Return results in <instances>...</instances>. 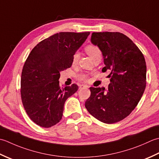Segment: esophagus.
<instances>
[{
	"label": "esophagus",
	"instance_id": "esophagus-1",
	"mask_svg": "<svg viewBox=\"0 0 159 159\" xmlns=\"http://www.w3.org/2000/svg\"><path fill=\"white\" fill-rule=\"evenodd\" d=\"M88 88V86L86 85H84V84H81L79 86V89H87Z\"/></svg>",
	"mask_w": 159,
	"mask_h": 159
}]
</instances>
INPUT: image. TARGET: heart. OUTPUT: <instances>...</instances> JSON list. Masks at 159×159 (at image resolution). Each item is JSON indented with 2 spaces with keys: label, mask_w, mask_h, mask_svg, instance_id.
Returning <instances> with one entry per match:
<instances>
[{
  "label": "heart",
  "mask_w": 159,
  "mask_h": 159,
  "mask_svg": "<svg viewBox=\"0 0 159 159\" xmlns=\"http://www.w3.org/2000/svg\"><path fill=\"white\" fill-rule=\"evenodd\" d=\"M85 51L87 53V54L92 58L93 60H95L97 57H102V51L100 48L96 46V45L94 44H89L87 45V46L85 47ZM79 57L80 55L78 52H75L73 55V57H72V61L73 64H75L77 61L79 60ZM79 79L80 80L84 81V82H86L89 80V77L88 75L86 73H81L78 75Z\"/></svg>",
  "instance_id": "heart-1"
}]
</instances>
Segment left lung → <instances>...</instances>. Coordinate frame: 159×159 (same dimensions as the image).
Segmentation results:
<instances>
[{
  "instance_id": "obj_1",
  "label": "left lung",
  "mask_w": 159,
  "mask_h": 159,
  "mask_svg": "<svg viewBox=\"0 0 159 159\" xmlns=\"http://www.w3.org/2000/svg\"><path fill=\"white\" fill-rule=\"evenodd\" d=\"M91 43L101 49L105 66L111 71L108 92L90 87L85 102L98 120L114 124L128 116L137 106L146 86V64L143 53L130 39L119 32H94Z\"/></svg>"
}]
</instances>
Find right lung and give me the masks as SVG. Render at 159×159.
I'll list each match as a JSON object with an SVG mask.
<instances>
[{
	"label": "right lung",
	"mask_w": 159,
	"mask_h": 159,
	"mask_svg": "<svg viewBox=\"0 0 159 159\" xmlns=\"http://www.w3.org/2000/svg\"><path fill=\"white\" fill-rule=\"evenodd\" d=\"M89 34L60 32L40 42L29 55L22 70L20 95L26 112L35 124L50 128L61 120L64 103L78 86L61 88L60 72L71 66L73 53Z\"/></svg>",
	"instance_id": "right-lung-1"
}]
</instances>
